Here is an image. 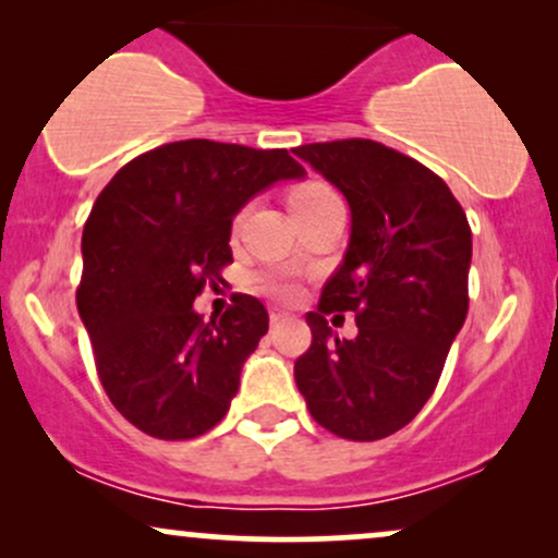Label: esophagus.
<instances>
[{"label":"esophagus","mask_w":558,"mask_h":558,"mask_svg":"<svg viewBox=\"0 0 558 558\" xmlns=\"http://www.w3.org/2000/svg\"><path fill=\"white\" fill-rule=\"evenodd\" d=\"M286 319H291V315H286V312H270V325H272V328H278V325L286 323Z\"/></svg>","instance_id":"obj_1"}]
</instances>
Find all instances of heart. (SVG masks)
<instances>
[{
	"label": "heart",
	"instance_id": "1",
	"mask_svg": "<svg viewBox=\"0 0 558 558\" xmlns=\"http://www.w3.org/2000/svg\"><path fill=\"white\" fill-rule=\"evenodd\" d=\"M332 204H341V196L336 194V189H330V185L323 181H304L288 191V207H291V213L296 220L299 217L315 215L325 207H332ZM243 217H246V207L235 213L233 230L241 228ZM257 283H259V288H265L270 296L280 299V301L296 299V293H299L296 280L286 278V275H262V278H257Z\"/></svg>",
	"mask_w": 558,
	"mask_h": 558
}]
</instances>
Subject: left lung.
<instances>
[{
    "label": "left lung",
    "mask_w": 558,
    "mask_h": 558,
    "mask_svg": "<svg viewBox=\"0 0 558 558\" xmlns=\"http://www.w3.org/2000/svg\"><path fill=\"white\" fill-rule=\"evenodd\" d=\"M293 155L343 191L345 257L306 312L312 343L293 364L317 425L345 440H380L420 414L470 310L472 230L444 178L369 138L304 144ZM354 311L345 342L327 325Z\"/></svg>",
    "instance_id": "8db88e82"
}]
</instances>
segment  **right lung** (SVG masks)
<instances>
[{
  "label": "right lung",
  "mask_w": 558,
  "mask_h": 558,
  "mask_svg": "<svg viewBox=\"0 0 558 558\" xmlns=\"http://www.w3.org/2000/svg\"><path fill=\"white\" fill-rule=\"evenodd\" d=\"M301 175L288 149L189 138L131 159L96 196L75 304L101 388L141 433L191 440L228 414L270 317L246 293L213 319L194 301L233 262V215L270 183Z\"/></svg>",
  "instance_id": "obj_1"
}]
</instances>
